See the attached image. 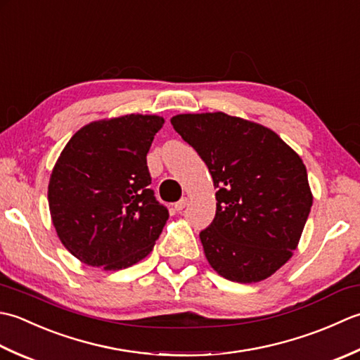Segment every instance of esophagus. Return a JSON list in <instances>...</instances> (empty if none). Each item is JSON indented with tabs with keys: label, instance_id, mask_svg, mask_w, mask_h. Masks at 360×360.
I'll use <instances>...</instances> for the list:
<instances>
[{
	"label": "esophagus",
	"instance_id": "esophagus-1",
	"mask_svg": "<svg viewBox=\"0 0 360 360\" xmlns=\"http://www.w3.org/2000/svg\"><path fill=\"white\" fill-rule=\"evenodd\" d=\"M186 205H188V199H186V197H183V199H180L179 202L174 203V208H175V211H181V210H185Z\"/></svg>",
	"mask_w": 360,
	"mask_h": 360
}]
</instances>
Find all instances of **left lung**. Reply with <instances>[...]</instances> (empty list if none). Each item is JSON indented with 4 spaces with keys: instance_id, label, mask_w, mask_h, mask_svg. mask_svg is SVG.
Segmentation results:
<instances>
[{
    "instance_id": "left-lung-1",
    "label": "left lung",
    "mask_w": 360,
    "mask_h": 360,
    "mask_svg": "<svg viewBox=\"0 0 360 360\" xmlns=\"http://www.w3.org/2000/svg\"><path fill=\"white\" fill-rule=\"evenodd\" d=\"M174 130L208 166L216 216L200 231L211 267L236 283H258L284 266L312 207L307 172L275 131L236 116L177 115Z\"/></svg>"
}]
</instances>
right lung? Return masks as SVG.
<instances>
[{
	"instance_id": "1",
	"label": "right lung",
	"mask_w": 360,
	"mask_h": 360,
	"mask_svg": "<svg viewBox=\"0 0 360 360\" xmlns=\"http://www.w3.org/2000/svg\"><path fill=\"white\" fill-rule=\"evenodd\" d=\"M165 120L126 115L91 122L65 146L51 174L49 211L67 250L120 270L146 258L169 211L153 191L146 155Z\"/></svg>"
}]
</instances>
